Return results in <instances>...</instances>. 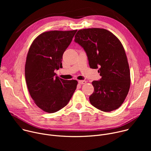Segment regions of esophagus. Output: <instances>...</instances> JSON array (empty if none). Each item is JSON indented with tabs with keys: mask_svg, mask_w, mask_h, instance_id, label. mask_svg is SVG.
Listing matches in <instances>:
<instances>
[{
	"mask_svg": "<svg viewBox=\"0 0 151 151\" xmlns=\"http://www.w3.org/2000/svg\"><path fill=\"white\" fill-rule=\"evenodd\" d=\"M78 82H79L80 84L82 85V84H85V83H86V81H85V80H82V81H78Z\"/></svg>",
	"mask_w": 151,
	"mask_h": 151,
	"instance_id": "1",
	"label": "esophagus"
}]
</instances>
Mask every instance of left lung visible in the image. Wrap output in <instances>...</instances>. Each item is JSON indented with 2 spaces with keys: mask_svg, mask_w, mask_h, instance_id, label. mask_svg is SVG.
<instances>
[{
  "mask_svg": "<svg viewBox=\"0 0 151 151\" xmlns=\"http://www.w3.org/2000/svg\"><path fill=\"white\" fill-rule=\"evenodd\" d=\"M74 40L87 54L90 68H99L101 76L92 82L91 104L103 112L117 109L130 87V69L121 42L111 32L100 28L79 30Z\"/></svg>",
  "mask_w": 151,
  "mask_h": 151,
  "instance_id": "left-lung-1",
  "label": "left lung"
}]
</instances>
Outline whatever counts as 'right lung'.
Instances as JSON below:
<instances>
[{
	"instance_id": "add662e5",
	"label": "right lung",
	"mask_w": 151,
	"mask_h": 151,
	"mask_svg": "<svg viewBox=\"0 0 151 151\" xmlns=\"http://www.w3.org/2000/svg\"><path fill=\"white\" fill-rule=\"evenodd\" d=\"M76 32L42 33L29 48L25 65L27 86L35 103L46 112L54 113L66 106L76 88L77 81L60 78L54 72L63 68V53Z\"/></svg>"
}]
</instances>
